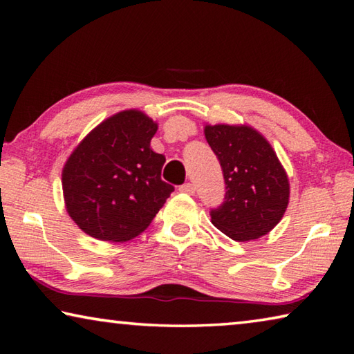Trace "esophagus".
I'll return each instance as SVG.
<instances>
[{
    "instance_id": "esophagus-1",
    "label": "esophagus",
    "mask_w": 354,
    "mask_h": 354,
    "mask_svg": "<svg viewBox=\"0 0 354 354\" xmlns=\"http://www.w3.org/2000/svg\"><path fill=\"white\" fill-rule=\"evenodd\" d=\"M179 192L185 193V194H194V192H196V187H194L192 183H187V184L179 187Z\"/></svg>"
}]
</instances>
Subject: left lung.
<instances>
[{
	"instance_id": "8db88e82",
	"label": "left lung",
	"mask_w": 354,
	"mask_h": 354,
	"mask_svg": "<svg viewBox=\"0 0 354 354\" xmlns=\"http://www.w3.org/2000/svg\"><path fill=\"white\" fill-rule=\"evenodd\" d=\"M205 138L225 179L223 204L212 209L217 230L236 242L266 236L289 204V179L269 141L246 124H205Z\"/></svg>"
}]
</instances>
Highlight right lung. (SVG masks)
<instances>
[{
	"label": "right lung",
	"mask_w": 354,
	"mask_h": 354,
	"mask_svg": "<svg viewBox=\"0 0 354 354\" xmlns=\"http://www.w3.org/2000/svg\"><path fill=\"white\" fill-rule=\"evenodd\" d=\"M158 124L126 109L95 126L62 170L66 213L104 242H126L145 231L175 190L161 179L165 156L150 147Z\"/></svg>",
	"instance_id": "obj_1"
}]
</instances>
